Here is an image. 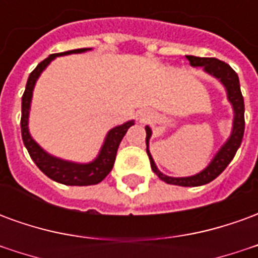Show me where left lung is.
I'll return each mask as SVG.
<instances>
[{
  "instance_id": "obj_1",
  "label": "left lung",
  "mask_w": 258,
  "mask_h": 258,
  "mask_svg": "<svg viewBox=\"0 0 258 258\" xmlns=\"http://www.w3.org/2000/svg\"><path fill=\"white\" fill-rule=\"evenodd\" d=\"M186 59L189 60L190 66L194 68H203L206 73H209L213 77L220 80L225 90H227L228 101L231 102L233 109V123L231 135L227 140V142L220 148V151L217 152L216 156L213 157L210 164L202 170L200 173L190 175V177H168L162 171H159L156 164L153 162L151 152H149V140L152 137V130L149 125H146V152L151 160V167L153 173L156 174L159 178L171 185H179V186H200L211 182L213 179H216L220 174L227 168V166L231 163V160L235 156V153L239 149V146L242 144L244 133V102L242 92H240V84H239L238 74L235 73L231 66L225 62H222L220 59L216 58H199V56H192L186 55Z\"/></svg>"
}]
</instances>
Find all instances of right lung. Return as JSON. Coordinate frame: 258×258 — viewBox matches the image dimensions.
Wrapping results in <instances>:
<instances>
[{"mask_svg":"<svg viewBox=\"0 0 258 258\" xmlns=\"http://www.w3.org/2000/svg\"><path fill=\"white\" fill-rule=\"evenodd\" d=\"M90 49L91 48H80V49H73V51H68V52L49 55L47 59H44L41 63H38V66L31 72L29 80H27V84H26L25 94L22 96L20 128H22V140H23V144H25L29 155L33 159V162L37 164V167L40 168L48 178L53 179L59 184L73 185V186L74 185L87 186V185L99 184L102 179L112 171L118 145L127 133V130L131 125H134V120H130L127 123L110 130L107 133L106 138H105V142H103L101 151H99V155L90 163L68 162L63 159L52 156V155H49L44 151L41 146L31 138L30 133H29V113H30L33 90H34V85H36V81L40 77V74L45 70L48 64L51 63V60H53L56 56H63V55H70V53H81L85 52V51H90Z\"/></svg>","mask_w":258,"mask_h":258,"instance_id":"right-lung-1","label":"right lung"}]
</instances>
